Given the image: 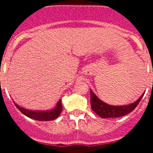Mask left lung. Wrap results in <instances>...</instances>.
<instances>
[{"instance_id":"left-lung-1","label":"left lung","mask_w":153,"mask_h":153,"mask_svg":"<svg viewBox=\"0 0 153 153\" xmlns=\"http://www.w3.org/2000/svg\"><path fill=\"white\" fill-rule=\"evenodd\" d=\"M90 93H91L90 102H91L92 109L101 118L106 119L123 117L125 115L131 113L137 106L145 93H143L141 97L134 102L129 103L128 105H123V106L109 105V104L104 102L100 99H99V97L93 93V90H90Z\"/></svg>"}]
</instances>
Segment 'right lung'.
<instances>
[{"mask_svg": "<svg viewBox=\"0 0 153 153\" xmlns=\"http://www.w3.org/2000/svg\"><path fill=\"white\" fill-rule=\"evenodd\" d=\"M13 103L16 107L26 117L39 121H51V120H56L60 116L63 109L61 100H59L56 106L53 109H48V110H32L19 106L15 102H13Z\"/></svg>", "mask_w": 153, "mask_h": 153, "instance_id": "add662e5", "label": "right lung"}]
</instances>
